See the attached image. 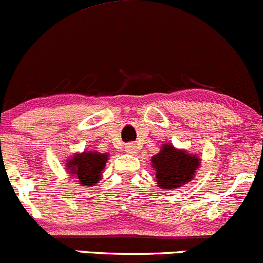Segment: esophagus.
I'll use <instances>...</instances> for the list:
<instances>
[{
  "instance_id": "1",
  "label": "esophagus",
  "mask_w": 263,
  "mask_h": 263,
  "mask_svg": "<svg viewBox=\"0 0 263 263\" xmlns=\"http://www.w3.org/2000/svg\"><path fill=\"white\" fill-rule=\"evenodd\" d=\"M125 152L128 154H135L137 153V148H135L134 144H128V145L125 146Z\"/></svg>"
}]
</instances>
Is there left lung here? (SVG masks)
Here are the masks:
<instances>
[{
	"mask_svg": "<svg viewBox=\"0 0 263 263\" xmlns=\"http://www.w3.org/2000/svg\"><path fill=\"white\" fill-rule=\"evenodd\" d=\"M157 184L160 189H177L193 180L200 166L198 154L178 149L172 143L160 146L159 153L152 157Z\"/></svg>",
	"mask_w": 263,
	"mask_h": 263,
	"instance_id": "1",
	"label": "left lung"
}]
</instances>
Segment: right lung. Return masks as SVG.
<instances>
[{
  "label": "right lung",
  "instance_id": "obj_1",
  "mask_svg": "<svg viewBox=\"0 0 263 263\" xmlns=\"http://www.w3.org/2000/svg\"><path fill=\"white\" fill-rule=\"evenodd\" d=\"M108 159V153L84 151L83 153H75L67 159L65 169L70 177L78 179L79 184L92 187L103 178V171Z\"/></svg>",
  "mask_w": 263,
  "mask_h": 263
}]
</instances>
